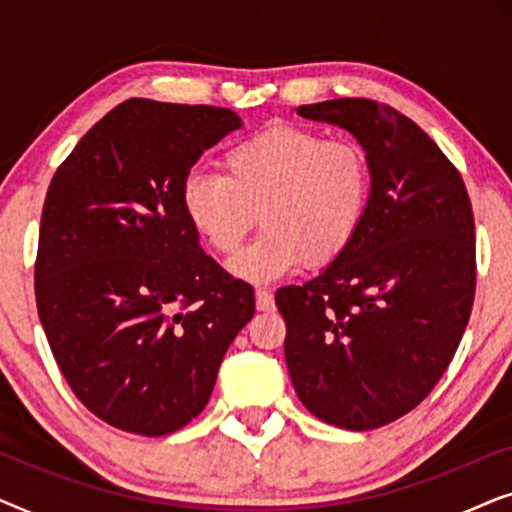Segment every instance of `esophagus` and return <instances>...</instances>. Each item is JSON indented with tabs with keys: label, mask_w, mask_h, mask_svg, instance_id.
Masks as SVG:
<instances>
[{
	"label": "esophagus",
	"mask_w": 512,
	"mask_h": 512,
	"mask_svg": "<svg viewBox=\"0 0 512 512\" xmlns=\"http://www.w3.org/2000/svg\"><path fill=\"white\" fill-rule=\"evenodd\" d=\"M256 307L261 312L275 310V298H272V291L268 289H256Z\"/></svg>",
	"instance_id": "esophagus-1"
}]
</instances>
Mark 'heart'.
<instances>
[{
  "label": "heart",
  "mask_w": 512,
  "mask_h": 512,
  "mask_svg": "<svg viewBox=\"0 0 512 512\" xmlns=\"http://www.w3.org/2000/svg\"><path fill=\"white\" fill-rule=\"evenodd\" d=\"M219 167L191 174L181 205L195 235L221 256H233L261 216V237L230 263L247 282H275L305 261L333 263L366 221L373 170L352 137L272 125L226 149Z\"/></svg>",
  "instance_id": "b5f03b06"
}]
</instances>
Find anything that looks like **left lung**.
<instances>
[{"mask_svg": "<svg viewBox=\"0 0 512 512\" xmlns=\"http://www.w3.org/2000/svg\"><path fill=\"white\" fill-rule=\"evenodd\" d=\"M352 132L373 191L345 254L282 286L293 389L321 422L370 431L417 408L450 366L475 298V223L464 179L389 104L342 97L296 109Z\"/></svg>", "mask_w": 512, "mask_h": 512, "instance_id": "left-lung-1", "label": "left lung"}]
</instances>
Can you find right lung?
<instances>
[{
	"label": "right lung",
	"mask_w": 512,
	"mask_h": 512,
	"mask_svg": "<svg viewBox=\"0 0 512 512\" xmlns=\"http://www.w3.org/2000/svg\"><path fill=\"white\" fill-rule=\"evenodd\" d=\"M240 116L132 97L53 174L34 293L76 398L116 429L167 436L198 417L254 289L200 249L181 191Z\"/></svg>",
	"instance_id": "right-lung-1"
}]
</instances>
